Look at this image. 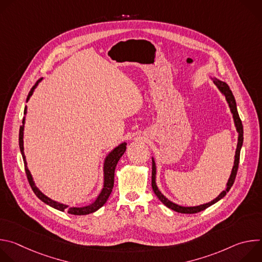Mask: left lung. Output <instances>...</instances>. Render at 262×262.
<instances>
[{"label":"left lung","mask_w":262,"mask_h":262,"mask_svg":"<svg viewBox=\"0 0 262 262\" xmlns=\"http://www.w3.org/2000/svg\"><path fill=\"white\" fill-rule=\"evenodd\" d=\"M213 83L215 84V86L219 88V90L225 95L226 97V100L230 106V110H231V113L233 115V119H234V123H235V126H236V130L238 133V142H237V147H236V151H235V160H234V166L232 168V171H231V175L228 179V182H227V189L226 191H223L215 199H213L211 202H208L206 204H202V205H199V206H193V207H184V206H180V205H177L173 202H171L170 200H168L158 189L157 186V183H156V174H157V168H156V163L152 159V174H151V185H152V190L155 192V194L157 195V197L161 200L162 203H164L167 207L177 211V212H181V213H197V212H200L204 209H206L207 207H209L210 205L214 204L215 202H217L219 200H221L223 197H225L227 192L230 190L231 186L233 185L234 183V180H235V177H236V173H237V170H238V164H239V155H241V148L243 146V141H244V128H243V123H242V120L239 118V115H238V112H237V108H236V102H235V98L232 94V91L230 90L229 86L225 83V82H222V81H219L216 79H214Z\"/></svg>","instance_id":"1"}]
</instances>
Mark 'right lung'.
<instances>
[{
  "instance_id": "1",
  "label": "right lung",
  "mask_w": 262,
  "mask_h": 262,
  "mask_svg": "<svg viewBox=\"0 0 262 262\" xmlns=\"http://www.w3.org/2000/svg\"><path fill=\"white\" fill-rule=\"evenodd\" d=\"M40 81V80H39ZM38 83V82H37ZM36 87L35 86L30 90L28 97H27V101L29 100L30 96L32 95L34 89ZM27 113V106L25 107V114ZM24 123H25V118L23 119V125L19 127V137H18V142H19V149H20V152L24 159V164H25V171L27 174V178L28 181L31 185V188L33 190V192L35 193V195L38 197L42 202H45L46 204L64 211L66 210L68 213L70 214H76V215H83V214H88V213H92L94 211H96L97 209H99L107 200V198L110 197L112 190H113V186H114V175H115V168L118 164V161L120 160V158L122 157V155L125 152V149H126V143H122L120 144L118 147H116L113 151H112L105 159L104 161V166H103V172H104V182H103V189L101 190L100 194L98 195L97 199L90 205L88 206H84V207H68L67 205H64L62 203L56 202L52 199H50L49 197H47L46 195H43L38 189L36 188V185L33 181L32 175L27 167V162H26V158H25V154H24Z\"/></svg>"
}]
</instances>
